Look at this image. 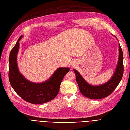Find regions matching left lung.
<instances>
[{"label":"left lung","mask_w":130,"mask_h":130,"mask_svg":"<svg viewBox=\"0 0 130 130\" xmlns=\"http://www.w3.org/2000/svg\"><path fill=\"white\" fill-rule=\"evenodd\" d=\"M119 48V57L115 72L112 78L105 84L98 86L90 85L76 70H74L79 91L84 96L94 100L103 99L112 94L118 86L122 78L124 72L123 55L120 44Z\"/></svg>","instance_id":"1"}]
</instances>
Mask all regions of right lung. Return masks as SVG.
Returning a JSON list of instances; mask_svg holds the SVG:
<instances>
[{
  "label": "right lung",
  "mask_w": 130,
  "mask_h": 130,
  "mask_svg": "<svg viewBox=\"0 0 130 130\" xmlns=\"http://www.w3.org/2000/svg\"><path fill=\"white\" fill-rule=\"evenodd\" d=\"M20 36L11 50L9 55V79L13 89L25 101L32 104H43L56 96L65 75L70 71L69 68L60 67L46 81L35 83L26 79L18 70L17 56L19 47Z\"/></svg>",
  "instance_id": "1"
}]
</instances>
